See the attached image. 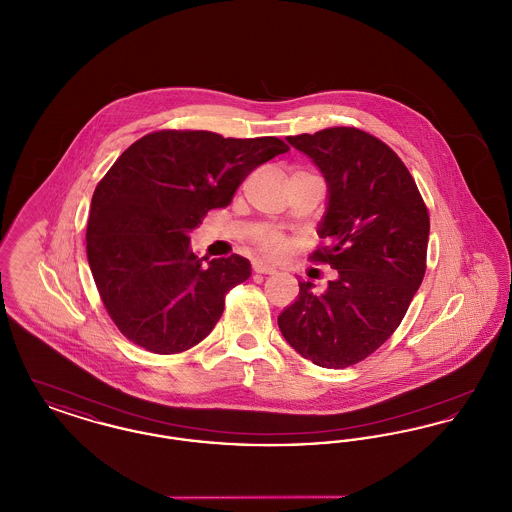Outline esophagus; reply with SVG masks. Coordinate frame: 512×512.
<instances>
[{
	"instance_id": "34e87169",
	"label": "esophagus",
	"mask_w": 512,
	"mask_h": 512,
	"mask_svg": "<svg viewBox=\"0 0 512 512\" xmlns=\"http://www.w3.org/2000/svg\"><path fill=\"white\" fill-rule=\"evenodd\" d=\"M253 270H255L257 274H276V268L268 267V265L261 263V261H255V263H253Z\"/></svg>"
}]
</instances>
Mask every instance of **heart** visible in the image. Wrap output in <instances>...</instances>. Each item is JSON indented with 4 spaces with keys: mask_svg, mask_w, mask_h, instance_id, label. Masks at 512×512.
Masks as SVG:
<instances>
[{
    "mask_svg": "<svg viewBox=\"0 0 512 512\" xmlns=\"http://www.w3.org/2000/svg\"><path fill=\"white\" fill-rule=\"evenodd\" d=\"M253 244H255V247H257L263 255H267L270 259H278V257H282V255L288 251L286 238H284L278 230L268 228V226L259 228V230L253 234Z\"/></svg>",
    "mask_w": 512,
    "mask_h": 512,
    "instance_id": "1",
    "label": "heart"
}]
</instances>
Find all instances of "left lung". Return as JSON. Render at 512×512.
I'll use <instances>...</instances> for the list:
<instances>
[{"mask_svg":"<svg viewBox=\"0 0 512 512\" xmlns=\"http://www.w3.org/2000/svg\"><path fill=\"white\" fill-rule=\"evenodd\" d=\"M328 182L318 234L326 244L309 257L338 270L324 293L299 282L278 317L282 336L322 368L365 361L397 330L426 272L430 215L413 176L388 144L355 126L288 136Z\"/></svg>","mask_w":512,"mask_h":512,"instance_id":"8db88e82","label":"left lung"}]
</instances>
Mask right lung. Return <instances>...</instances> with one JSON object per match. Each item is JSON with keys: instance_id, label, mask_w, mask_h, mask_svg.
I'll list each match as a JSON object with an SVG mask.
<instances>
[{"instance_id": "right-lung-1", "label": "right lung", "mask_w": 512, "mask_h": 512, "mask_svg": "<svg viewBox=\"0 0 512 512\" xmlns=\"http://www.w3.org/2000/svg\"><path fill=\"white\" fill-rule=\"evenodd\" d=\"M288 149L274 136L157 130L113 163L92 197L86 253L124 338L174 355L211 334L226 293L249 278L251 265L236 253L195 255L190 232L211 209L230 205L249 172Z\"/></svg>"}]
</instances>
